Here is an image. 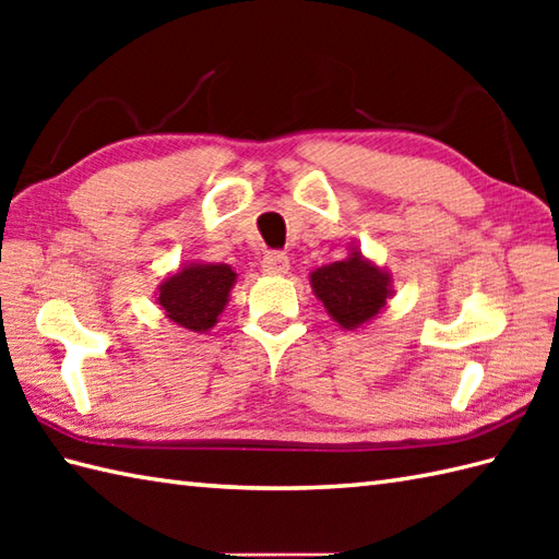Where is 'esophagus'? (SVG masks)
<instances>
[{"label": "esophagus", "instance_id": "obj_1", "mask_svg": "<svg viewBox=\"0 0 559 559\" xmlns=\"http://www.w3.org/2000/svg\"><path fill=\"white\" fill-rule=\"evenodd\" d=\"M261 269H264V273H269V276H283V273H288L290 261L286 254L269 252L264 261H261Z\"/></svg>", "mask_w": 559, "mask_h": 559}]
</instances>
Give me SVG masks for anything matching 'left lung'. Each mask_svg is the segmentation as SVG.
<instances>
[{
  "mask_svg": "<svg viewBox=\"0 0 559 559\" xmlns=\"http://www.w3.org/2000/svg\"><path fill=\"white\" fill-rule=\"evenodd\" d=\"M310 286L329 317L346 329H362L384 310L394 295L391 273L362 257L360 247H350V254L334 264L319 266L310 273Z\"/></svg>",
  "mask_w": 559,
  "mask_h": 559,
  "instance_id": "obj_1",
  "label": "left lung"
}]
</instances>
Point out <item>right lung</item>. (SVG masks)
Returning <instances> with one entry per match:
<instances>
[{"label":"right lung","instance_id":"right-lung-1","mask_svg":"<svg viewBox=\"0 0 559 559\" xmlns=\"http://www.w3.org/2000/svg\"><path fill=\"white\" fill-rule=\"evenodd\" d=\"M237 273L230 264H204L189 261L158 286L160 310L180 329L206 334L216 326L221 312L228 305Z\"/></svg>","mask_w":559,"mask_h":559}]
</instances>
